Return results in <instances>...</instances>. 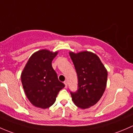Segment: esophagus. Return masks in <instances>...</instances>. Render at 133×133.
<instances>
[{"label": "esophagus", "instance_id": "1", "mask_svg": "<svg viewBox=\"0 0 133 133\" xmlns=\"http://www.w3.org/2000/svg\"><path fill=\"white\" fill-rule=\"evenodd\" d=\"M64 84H65V87H67V86H68V83H67L66 81H64Z\"/></svg>", "mask_w": 133, "mask_h": 133}]
</instances>
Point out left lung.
Wrapping results in <instances>:
<instances>
[{"label":"left lung","mask_w":133,"mask_h":133,"mask_svg":"<svg viewBox=\"0 0 133 133\" xmlns=\"http://www.w3.org/2000/svg\"><path fill=\"white\" fill-rule=\"evenodd\" d=\"M77 75L78 90L70 91L73 102L77 107L86 109L101 99L107 83L108 72L96 54L88 51L70 52Z\"/></svg>","instance_id":"1"}]
</instances>
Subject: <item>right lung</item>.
Masks as SVG:
<instances>
[{
	"instance_id": "add662e5",
	"label": "right lung",
	"mask_w": 133,
	"mask_h": 133,
	"mask_svg": "<svg viewBox=\"0 0 133 133\" xmlns=\"http://www.w3.org/2000/svg\"><path fill=\"white\" fill-rule=\"evenodd\" d=\"M57 54L46 49L38 50L29 59L22 72L21 81L29 101L38 108L46 109L55 102L65 84L58 80L52 61Z\"/></svg>"
}]
</instances>
